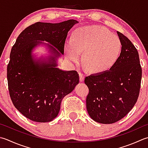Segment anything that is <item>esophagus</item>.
<instances>
[{
  "label": "esophagus",
  "instance_id": "34e87169",
  "mask_svg": "<svg viewBox=\"0 0 148 148\" xmlns=\"http://www.w3.org/2000/svg\"><path fill=\"white\" fill-rule=\"evenodd\" d=\"M79 81L81 82H82L85 79V75L81 73V72H79Z\"/></svg>",
  "mask_w": 148,
  "mask_h": 148
}]
</instances>
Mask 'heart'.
<instances>
[{
  "label": "heart",
  "mask_w": 148,
  "mask_h": 148,
  "mask_svg": "<svg viewBox=\"0 0 148 148\" xmlns=\"http://www.w3.org/2000/svg\"><path fill=\"white\" fill-rule=\"evenodd\" d=\"M122 50L119 37L108 29L90 26L76 31L65 47L66 57L76 63L83 53L82 63L87 70L94 74L109 71L116 63Z\"/></svg>",
  "instance_id": "heart-1"
}]
</instances>
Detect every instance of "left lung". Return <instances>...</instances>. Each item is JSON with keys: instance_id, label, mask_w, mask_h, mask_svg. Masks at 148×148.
Wrapping results in <instances>:
<instances>
[{"instance_id": "obj_1", "label": "left lung", "mask_w": 148, "mask_h": 148, "mask_svg": "<svg viewBox=\"0 0 148 148\" xmlns=\"http://www.w3.org/2000/svg\"><path fill=\"white\" fill-rule=\"evenodd\" d=\"M117 33L122 50L110 71L85 77L89 89L86 110L92 119L101 124H112L128 114L140 92L142 68L138 51L132 42L120 32Z\"/></svg>"}]
</instances>
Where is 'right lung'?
I'll return each mask as SVG.
<instances>
[{"label": "right lung", "instance_id": "1", "mask_svg": "<svg viewBox=\"0 0 148 148\" xmlns=\"http://www.w3.org/2000/svg\"><path fill=\"white\" fill-rule=\"evenodd\" d=\"M77 23L72 19L56 24L36 22L19 34L11 49L7 68L9 92L14 107L29 119L38 123L53 121L63 98L79 83L77 71L56 67L57 59L64 53L68 32ZM41 44L52 54L49 61L36 60L32 53Z\"/></svg>", "mask_w": 148, "mask_h": 148}]
</instances>
